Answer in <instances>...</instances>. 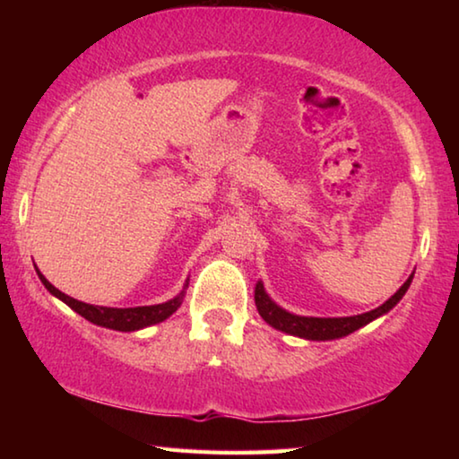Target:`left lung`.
Instances as JSON below:
<instances>
[{"label":"left lung","instance_id":"obj_1","mask_svg":"<svg viewBox=\"0 0 459 459\" xmlns=\"http://www.w3.org/2000/svg\"><path fill=\"white\" fill-rule=\"evenodd\" d=\"M411 281H413V273L409 275V279L399 287L397 293L391 295V298H388L383 306H378L375 309H370V312L359 314V316L312 317V316L291 314V312H287V309H283L281 306H277L275 301L269 298V293L265 291V285H263V281H257V285H255V306H257L259 316L271 325V328L290 333V336L316 340V342L338 340V338H344V336H348V333H352L359 328H362V325L370 324L372 320H377V317L391 312V309L403 299V295L407 293Z\"/></svg>","mask_w":459,"mask_h":459}]
</instances>
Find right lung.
Wrapping results in <instances>:
<instances>
[{"label":"right lung","instance_id":"right-lung-1","mask_svg":"<svg viewBox=\"0 0 459 459\" xmlns=\"http://www.w3.org/2000/svg\"><path fill=\"white\" fill-rule=\"evenodd\" d=\"M36 273H38V277H40V281L44 283L46 290H48L54 298L65 301L68 307L74 309V312L82 316L84 320H89L97 325H103V328H108V330H117V332H135V330L147 328V325H153V324L168 320V317L182 306L186 287H188V281H190V279H186L182 291L178 293L176 298L164 301V304L137 306V307H107V306L84 304V301L74 299V298H71V295H66L60 290H56V287H54L48 279L40 273V269L38 267H36Z\"/></svg>","mask_w":459,"mask_h":459}]
</instances>
